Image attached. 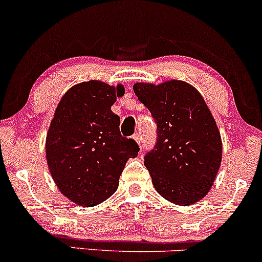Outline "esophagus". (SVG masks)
I'll use <instances>...</instances> for the list:
<instances>
[{"instance_id": "34e87169", "label": "esophagus", "mask_w": 262, "mask_h": 262, "mask_svg": "<svg viewBox=\"0 0 262 262\" xmlns=\"http://www.w3.org/2000/svg\"><path fill=\"white\" fill-rule=\"evenodd\" d=\"M133 139L137 141V144L139 146H141L143 145V144H141V137H140V134H138V133H135L134 135H133Z\"/></svg>"}]
</instances>
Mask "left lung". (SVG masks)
<instances>
[{
  "label": "left lung",
  "mask_w": 262,
  "mask_h": 262,
  "mask_svg": "<svg viewBox=\"0 0 262 262\" xmlns=\"http://www.w3.org/2000/svg\"><path fill=\"white\" fill-rule=\"evenodd\" d=\"M133 90L158 124L155 148L144 158L155 189L177 206L198 202L212 188L223 151L206 101L181 80L137 82Z\"/></svg>",
  "instance_id": "8db88e82"
}]
</instances>
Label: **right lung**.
I'll return each mask as SVG.
<instances>
[{
	"label": "right lung",
	"mask_w": 262,
	"mask_h": 262,
	"mask_svg": "<svg viewBox=\"0 0 262 262\" xmlns=\"http://www.w3.org/2000/svg\"><path fill=\"white\" fill-rule=\"evenodd\" d=\"M124 86L98 80L68 90L56 107L45 140L48 167L59 191L71 202L92 207L117 191L125 164L139 146L122 137L111 110Z\"/></svg>",
	"instance_id": "1"
}]
</instances>
